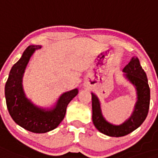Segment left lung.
I'll return each instance as SVG.
<instances>
[{"label":"left lung","instance_id":"8db88e82","mask_svg":"<svg viewBox=\"0 0 158 158\" xmlns=\"http://www.w3.org/2000/svg\"><path fill=\"white\" fill-rule=\"evenodd\" d=\"M126 78L135 87L137 101L132 115L121 125H113L102 116L101 105L97 97L92 93V122L101 133L113 137H121L139 127L148 115L150 103V89L147 75L140 66L138 57H133L130 62L123 70Z\"/></svg>","mask_w":158,"mask_h":158}]
</instances>
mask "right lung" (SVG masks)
I'll list each match as a JSON object with an SVG mask.
<instances>
[{
	"label": "right lung",
	"instance_id": "obj_1",
	"mask_svg": "<svg viewBox=\"0 0 158 158\" xmlns=\"http://www.w3.org/2000/svg\"><path fill=\"white\" fill-rule=\"evenodd\" d=\"M39 45H30L23 56L10 70L5 87L6 106L13 120L26 130L34 133H45L53 130L63 120L66 107L78 94V89H73L61 95L52 110L37 107L26 97L23 88V76L31 55Z\"/></svg>",
	"mask_w": 158,
	"mask_h": 158
}]
</instances>
